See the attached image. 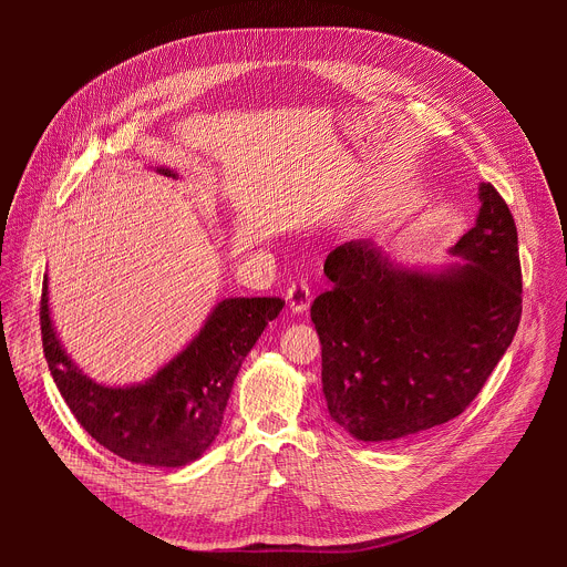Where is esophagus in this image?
Here are the masks:
<instances>
[{
	"instance_id": "esophagus-1",
	"label": "esophagus",
	"mask_w": 567,
	"mask_h": 567,
	"mask_svg": "<svg viewBox=\"0 0 567 567\" xmlns=\"http://www.w3.org/2000/svg\"><path fill=\"white\" fill-rule=\"evenodd\" d=\"M287 300H289V309L293 313H302L309 309L311 305V289L305 280H296L289 289H287Z\"/></svg>"
}]
</instances>
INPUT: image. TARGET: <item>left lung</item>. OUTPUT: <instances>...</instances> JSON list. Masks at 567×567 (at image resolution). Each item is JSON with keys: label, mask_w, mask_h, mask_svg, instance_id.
I'll list each match as a JSON object with an SVG mask.
<instances>
[{"label": "left lung", "mask_w": 567, "mask_h": 567, "mask_svg": "<svg viewBox=\"0 0 567 567\" xmlns=\"http://www.w3.org/2000/svg\"><path fill=\"white\" fill-rule=\"evenodd\" d=\"M480 213L429 271L394 262L370 239L326 260L334 282L311 305L330 417L361 442H396L464 413L514 341L523 311L509 206L480 184Z\"/></svg>", "instance_id": "8db88e82"}]
</instances>
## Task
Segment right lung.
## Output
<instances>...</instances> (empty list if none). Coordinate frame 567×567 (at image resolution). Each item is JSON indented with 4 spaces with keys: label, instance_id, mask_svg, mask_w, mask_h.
I'll return each mask as SVG.
<instances>
[{
    "label": "right lung",
    "instance_id": "right-lung-1",
    "mask_svg": "<svg viewBox=\"0 0 567 567\" xmlns=\"http://www.w3.org/2000/svg\"><path fill=\"white\" fill-rule=\"evenodd\" d=\"M156 173L177 177L171 168ZM282 307V298H224L173 361L143 383L112 388L83 374L62 350L44 276L42 348L66 406L101 446L134 464L177 468L202 457L219 435L241 361Z\"/></svg>",
    "mask_w": 567,
    "mask_h": 567
}]
</instances>
